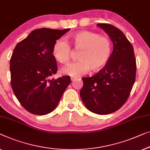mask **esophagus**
I'll return each instance as SVG.
<instances>
[{"label":"esophagus","mask_w":150,"mask_h":150,"mask_svg":"<svg viewBox=\"0 0 150 150\" xmlns=\"http://www.w3.org/2000/svg\"><path fill=\"white\" fill-rule=\"evenodd\" d=\"M71 81H74L76 79V78L75 77H71Z\"/></svg>","instance_id":"esophagus-1"}]
</instances>
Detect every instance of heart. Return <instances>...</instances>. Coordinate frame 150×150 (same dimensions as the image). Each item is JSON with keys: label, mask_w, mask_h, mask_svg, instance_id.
Masks as SVG:
<instances>
[{"label": "heart", "mask_w": 150, "mask_h": 150, "mask_svg": "<svg viewBox=\"0 0 150 150\" xmlns=\"http://www.w3.org/2000/svg\"><path fill=\"white\" fill-rule=\"evenodd\" d=\"M70 40L73 48L80 50L78 55L79 61L62 68V74L77 77L86 74L90 69L97 72L102 70L110 60L112 44L108 37L90 31H81L71 35ZM71 51L68 42L60 38L54 44L52 54L58 62L66 64L70 61Z\"/></svg>", "instance_id": "b5f03b06"}]
</instances>
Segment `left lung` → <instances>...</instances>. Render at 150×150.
Instances as JSON below:
<instances>
[{
  "instance_id": "left-lung-1",
  "label": "left lung",
  "mask_w": 150,
  "mask_h": 150,
  "mask_svg": "<svg viewBox=\"0 0 150 150\" xmlns=\"http://www.w3.org/2000/svg\"><path fill=\"white\" fill-rule=\"evenodd\" d=\"M113 42V51L104 67L91 77L82 78L80 96L89 110L108 115L118 110L128 99L135 81L133 47L119 29L98 23Z\"/></svg>"
}]
</instances>
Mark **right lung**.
Instances as JSON below:
<instances>
[{
    "instance_id": "obj_1",
    "label": "right lung",
    "mask_w": 150,
    "mask_h": 150,
    "mask_svg": "<svg viewBox=\"0 0 150 150\" xmlns=\"http://www.w3.org/2000/svg\"><path fill=\"white\" fill-rule=\"evenodd\" d=\"M70 29H37L18 43L10 60L11 83L25 110L45 115L54 110L70 84L69 76L50 79L58 70L54 44Z\"/></svg>"
}]
</instances>
